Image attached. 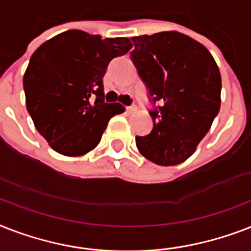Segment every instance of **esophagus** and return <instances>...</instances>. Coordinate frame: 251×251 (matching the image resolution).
<instances>
[{"mask_svg":"<svg viewBox=\"0 0 251 251\" xmlns=\"http://www.w3.org/2000/svg\"><path fill=\"white\" fill-rule=\"evenodd\" d=\"M126 110H127L129 113H134V112H137V106H135V105L126 106Z\"/></svg>","mask_w":251,"mask_h":251,"instance_id":"obj_1","label":"esophagus"}]
</instances>
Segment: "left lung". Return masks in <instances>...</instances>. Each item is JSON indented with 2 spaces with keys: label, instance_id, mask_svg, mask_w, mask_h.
I'll return each instance as SVG.
<instances>
[{
  "label": "left lung",
  "instance_id": "obj_1",
  "mask_svg": "<svg viewBox=\"0 0 251 251\" xmlns=\"http://www.w3.org/2000/svg\"><path fill=\"white\" fill-rule=\"evenodd\" d=\"M134 66L149 91L153 126L135 137L139 152L177 165L195 151L220 109L222 76L214 57L194 39L169 31L131 37Z\"/></svg>",
  "mask_w": 251,
  "mask_h": 251
}]
</instances>
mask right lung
<instances>
[{"instance_id":"add662e5","label":"right lung","mask_w":251,"mask_h":251,"mask_svg":"<svg viewBox=\"0 0 251 251\" xmlns=\"http://www.w3.org/2000/svg\"><path fill=\"white\" fill-rule=\"evenodd\" d=\"M130 48L127 37L70 29L35 50L23 76L25 105L54 151L84 155L99 145L110 118L124 112L121 104L104 101L102 76Z\"/></svg>"}]
</instances>
